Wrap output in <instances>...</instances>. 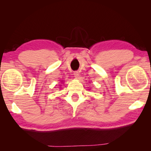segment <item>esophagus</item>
I'll use <instances>...</instances> for the list:
<instances>
[{"mask_svg": "<svg viewBox=\"0 0 151 151\" xmlns=\"http://www.w3.org/2000/svg\"><path fill=\"white\" fill-rule=\"evenodd\" d=\"M74 76H75V78H78V77L79 73H78V71H75V72H74Z\"/></svg>", "mask_w": 151, "mask_h": 151, "instance_id": "1", "label": "esophagus"}]
</instances>
